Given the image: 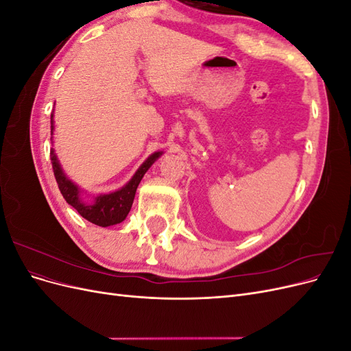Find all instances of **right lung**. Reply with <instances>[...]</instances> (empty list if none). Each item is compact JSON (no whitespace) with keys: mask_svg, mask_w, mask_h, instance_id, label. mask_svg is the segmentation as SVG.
I'll list each match as a JSON object with an SVG mask.
<instances>
[{"mask_svg":"<svg viewBox=\"0 0 351 351\" xmlns=\"http://www.w3.org/2000/svg\"><path fill=\"white\" fill-rule=\"evenodd\" d=\"M52 133H54V111L51 114V134ZM161 155L162 152H154L139 167L129 183L108 195H99L92 202H84L82 199V190L62 171L54 149H51V162L58 189L62 197L67 200V204L71 205L84 219H88L92 224L99 227H110L120 224L121 221L125 219L127 214L132 209L137 186H139L145 173Z\"/></svg>","mask_w":351,"mask_h":351,"instance_id":"obj_1","label":"right lung"}]
</instances>
